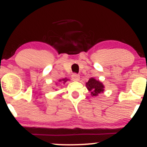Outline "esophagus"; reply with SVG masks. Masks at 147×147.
Returning <instances> with one entry per match:
<instances>
[{"label":"esophagus","instance_id":"esophagus-1","mask_svg":"<svg viewBox=\"0 0 147 147\" xmlns=\"http://www.w3.org/2000/svg\"><path fill=\"white\" fill-rule=\"evenodd\" d=\"M80 78V75L78 74H74L73 75L71 76V78L74 81H79Z\"/></svg>","mask_w":147,"mask_h":147}]
</instances>
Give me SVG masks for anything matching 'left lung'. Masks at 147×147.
Wrapping results in <instances>:
<instances>
[{
    "label": "left lung",
    "instance_id": "obj_1",
    "mask_svg": "<svg viewBox=\"0 0 147 147\" xmlns=\"http://www.w3.org/2000/svg\"><path fill=\"white\" fill-rule=\"evenodd\" d=\"M86 86L89 91L91 92V95L92 96H96L98 94L104 92V86L101 82L94 79L90 78L88 82L86 83Z\"/></svg>",
    "mask_w": 147,
    "mask_h": 147
}]
</instances>
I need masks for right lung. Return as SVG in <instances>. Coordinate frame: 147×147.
I'll use <instances>...</instances> for the list:
<instances>
[{
  "instance_id": "obj_1",
  "label": "right lung",
  "mask_w": 147,
  "mask_h": 147,
  "mask_svg": "<svg viewBox=\"0 0 147 147\" xmlns=\"http://www.w3.org/2000/svg\"><path fill=\"white\" fill-rule=\"evenodd\" d=\"M67 79H66V78H65V79H63V80H59V82L63 81V83H65V82L66 81H67Z\"/></svg>"
}]
</instances>
